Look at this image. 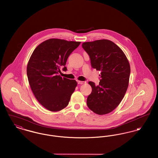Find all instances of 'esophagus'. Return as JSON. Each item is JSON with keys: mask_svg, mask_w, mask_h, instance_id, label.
<instances>
[{"mask_svg": "<svg viewBox=\"0 0 158 158\" xmlns=\"http://www.w3.org/2000/svg\"><path fill=\"white\" fill-rule=\"evenodd\" d=\"M85 83V82H84V81H77V84H81V85H82V84H84Z\"/></svg>", "mask_w": 158, "mask_h": 158, "instance_id": "esophagus-1", "label": "esophagus"}]
</instances>
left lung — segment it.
<instances>
[{"mask_svg":"<svg viewBox=\"0 0 158 158\" xmlns=\"http://www.w3.org/2000/svg\"><path fill=\"white\" fill-rule=\"evenodd\" d=\"M88 54L91 66L101 71L99 84L89 81L92 92L87 98L89 109L102 115L114 110L127 92L130 80V63L123 51L107 39L82 44Z\"/></svg>","mask_w":158,"mask_h":158,"instance_id":"left-lung-1","label":"left lung"}]
</instances>
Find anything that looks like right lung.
Listing matches in <instances>:
<instances>
[{
    "label": "right lung",
    "instance_id": "right-lung-1",
    "mask_svg": "<svg viewBox=\"0 0 158 158\" xmlns=\"http://www.w3.org/2000/svg\"><path fill=\"white\" fill-rule=\"evenodd\" d=\"M81 42L49 39L37 46L28 60L27 74L31 89L47 110L58 111L67 106L77 82L62 77L67 60Z\"/></svg>",
    "mask_w": 158,
    "mask_h": 158
}]
</instances>
